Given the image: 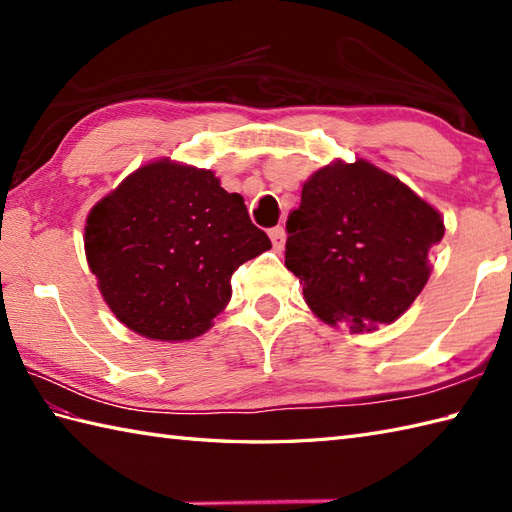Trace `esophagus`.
Instances as JSON below:
<instances>
[{"mask_svg":"<svg viewBox=\"0 0 512 512\" xmlns=\"http://www.w3.org/2000/svg\"><path fill=\"white\" fill-rule=\"evenodd\" d=\"M270 242H273V248L275 250H281L284 248V242H286V231H284V226H275V228H270Z\"/></svg>","mask_w":512,"mask_h":512,"instance_id":"1","label":"esophagus"}]
</instances>
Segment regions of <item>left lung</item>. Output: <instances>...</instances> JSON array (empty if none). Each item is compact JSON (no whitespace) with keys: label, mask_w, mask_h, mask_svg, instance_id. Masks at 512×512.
I'll use <instances>...</instances> for the list:
<instances>
[{"label":"left lung","mask_w":512,"mask_h":512,"mask_svg":"<svg viewBox=\"0 0 512 512\" xmlns=\"http://www.w3.org/2000/svg\"><path fill=\"white\" fill-rule=\"evenodd\" d=\"M286 228V268L310 310L352 332L394 323L416 301L444 235L431 204L363 158L314 171Z\"/></svg>","instance_id":"obj_1"}]
</instances>
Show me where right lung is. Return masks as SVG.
<instances>
[{
    "instance_id": "right-lung-1",
    "label": "right lung",
    "mask_w": 512,
    "mask_h": 512,
    "mask_svg": "<svg viewBox=\"0 0 512 512\" xmlns=\"http://www.w3.org/2000/svg\"><path fill=\"white\" fill-rule=\"evenodd\" d=\"M85 257L116 319L154 341H189L231 301V275L270 248L244 198L209 169L162 158L136 169L85 222Z\"/></svg>"
}]
</instances>
